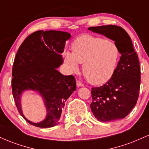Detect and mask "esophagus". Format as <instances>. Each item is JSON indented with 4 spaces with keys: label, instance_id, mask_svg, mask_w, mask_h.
<instances>
[{
    "label": "esophagus",
    "instance_id": "esophagus-1",
    "mask_svg": "<svg viewBox=\"0 0 149 149\" xmlns=\"http://www.w3.org/2000/svg\"><path fill=\"white\" fill-rule=\"evenodd\" d=\"M76 85H77V87H83L84 84L82 83V82L79 81V80H77V81H76Z\"/></svg>",
    "mask_w": 149,
    "mask_h": 149
}]
</instances>
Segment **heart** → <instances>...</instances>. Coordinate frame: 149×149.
<instances>
[{
  "label": "heart",
  "instance_id": "b5f03b06",
  "mask_svg": "<svg viewBox=\"0 0 149 149\" xmlns=\"http://www.w3.org/2000/svg\"><path fill=\"white\" fill-rule=\"evenodd\" d=\"M72 53H64V60L72 71H78V63L83 64L82 72L93 85H102L114 75L120 57L119 48L112 41L89 35L77 38L71 46Z\"/></svg>",
  "mask_w": 149,
  "mask_h": 149
}]
</instances>
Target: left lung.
Returning <instances> with one entry per match:
<instances>
[{"label": "left lung", "mask_w": 149, "mask_h": 149, "mask_svg": "<svg viewBox=\"0 0 149 149\" xmlns=\"http://www.w3.org/2000/svg\"><path fill=\"white\" fill-rule=\"evenodd\" d=\"M88 30L114 41L121 55L112 78L103 86L92 88L91 110L100 121L123 119L139 97L141 72L137 54L130 36L121 27L109 25Z\"/></svg>", "instance_id": "left-lung-1"}]
</instances>
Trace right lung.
I'll list each match as a JSON object with an SVG mask.
<instances>
[{
	"instance_id": "add662e5",
	"label": "right lung",
	"mask_w": 149,
	"mask_h": 149,
	"mask_svg": "<svg viewBox=\"0 0 149 149\" xmlns=\"http://www.w3.org/2000/svg\"><path fill=\"white\" fill-rule=\"evenodd\" d=\"M70 37L66 32L36 31L23 41L14 58L12 73L14 102L23 119L36 127L58 124L66 101L76 90L75 77L64 76L57 69L63 63L62 53ZM28 89L38 92L45 101L47 115L39 123L27 120L21 110V94Z\"/></svg>"
}]
</instances>
